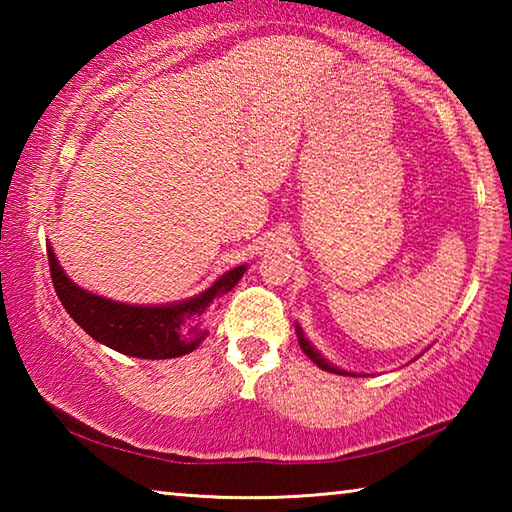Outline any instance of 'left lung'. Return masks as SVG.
Returning a JSON list of instances; mask_svg holds the SVG:
<instances>
[{
	"label": "left lung",
	"instance_id": "8db88e82",
	"mask_svg": "<svg viewBox=\"0 0 512 512\" xmlns=\"http://www.w3.org/2000/svg\"><path fill=\"white\" fill-rule=\"evenodd\" d=\"M296 334H298V343H300L302 352H305L307 357H309L311 361H314L318 368H323V370H327V372H336V375H350V372H345V370H341V368L332 366V363H327V361L323 359V354H318V350L314 348V345H311V343L305 339V332H302L300 325H296Z\"/></svg>",
	"mask_w": 512,
	"mask_h": 512
}]
</instances>
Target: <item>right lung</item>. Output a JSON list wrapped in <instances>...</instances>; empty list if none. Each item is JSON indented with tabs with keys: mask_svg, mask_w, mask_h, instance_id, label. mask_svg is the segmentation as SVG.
Wrapping results in <instances>:
<instances>
[{
	"mask_svg": "<svg viewBox=\"0 0 512 512\" xmlns=\"http://www.w3.org/2000/svg\"><path fill=\"white\" fill-rule=\"evenodd\" d=\"M51 282L67 314L94 341L137 359H176L194 352L205 341L201 320L212 302L228 293L246 273V264L223 273L201 296L160 307L124 305L74 284L60 268L54 250L47 248Z\"/></svg>",
	"mask_w": 512,
	"mask_h": 512,
	"instance_id": "add662e5",
	"label": "right lung"
}]
</instances>
